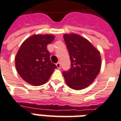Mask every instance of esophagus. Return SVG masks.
<instances>
[{"instance_id":"esophagus-1","label":"esophagus","mask_w":121,"mask_h":121,"mask_svg":"<svg viewBox=\"0 0 121 121\" xmlns=\"http://www.w3.org/2000/svg\"><path fill=\"white\" fill-rule=\"evenodd\" d=\"M56 66H57V67H58V69L61 68V64H60V62H58V63H56Z\"/></svg>"}]
</instances>
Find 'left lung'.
Masks as SVG:
<instances>
[{"label":"left lung","instance_id":"1","mask_svg":"<svg viewBox=\"0 0 121 121\" xmlns=\"http://www.w3.org/2000/svg\"><path fill=\"white\" fill-rule=\"evenodd\" d=\"M63 38L71 60V68L63 71L64 78L72 89H84L93 82L100 72V52L88 40L79 35L65 34Z\"/></svg>","mask_w":121,"mask_h":121}]
</instances>
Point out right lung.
Here are the masks:
<instances>
[{
  "mask_svg": "<svg viewBox=\"0 0 121 121\" xmlns=\"http://www.w3.org/2000/svg\"><path fill=\"white\" fill-rule=\"evenodd\" d=\"M52 35H33L22 43L15 57V67L25 82L39 86L45 84L57 67L51 62L47 45Z\"/></svg>",
  "mask_w": 121,
  "mask_h": 121,
  "instance_id": "right-lung-1",
  "label": "right lung"
}]
</instances>
